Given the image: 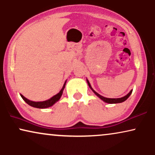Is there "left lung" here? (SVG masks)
<instances>
[{"mask_svg":"<svg viewBox=\"0 0 155 155\" xmlns=\"http://www.w3.org/2000/svg\"><path fill=\"white\" fill-rule=\"evenodd\" d=\"M86 81H87V83H88V86H89L91 89V90L93 91V92H94V94H96V96L98 97V98H100L101 99L102 101H104V102H106V103H108V104H119V103L124 102L125 101H126L127 99L129 98V96H130L131 94H132V92H133V90H131L130 91V92L128 93V94H127L126 95V96H123V97H122V98H106V97L102 96L101 95L98 94V93L95 91L92 88L91 86V84H90V83H89V81H88V80H86Z\"/></svg>","mask_w":155,"mask_h":155,"instance_id":"obj_1","label":"left lung"}]
</instances>
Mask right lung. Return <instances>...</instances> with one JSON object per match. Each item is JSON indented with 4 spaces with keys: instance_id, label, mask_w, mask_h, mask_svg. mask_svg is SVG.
Listing matches in <instances>:
<instances>
[{
    "instance_id": "obj_1",
    "label": "right lung",
    "mask_w": 155,
    "mask_h": 155,
    "mask_svg": "<svg viewBox=\"0 0 155 155\" xmlns=\"http://www.w3.org/2000/svg\"><path fill=\"white\" fill-rule=\"evenodd\" d=\"M66 82L67 81H65V83H64V84L62 88H61V91L58 93V94L55 95V96H54L53 97H51V98L48 99V100L45 101H40V102L32 101L28 100V98H26L25 97H24L22 94H20V96H21L22 98L25 101L28 105H30V106H32V107H34V108H49V107L53 106L55 103L58 101L59 99H60L61 95H62V94H63V91H64V89Z\"/></svg>"
}]
</instances>
